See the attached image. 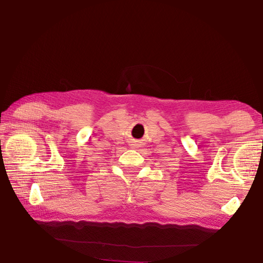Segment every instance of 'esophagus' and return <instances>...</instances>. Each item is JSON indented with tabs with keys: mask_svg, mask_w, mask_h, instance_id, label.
Wrapping results in <instances>:
<instances>
[{
	"mask_svg": "<svg viewBox=\"0 0 263 263\" xmlns=\"http://www.w3.org/2000/svg\"><path fill=\"white\" fill-rule=\"evenodd\" d=\"M131 147H132V148H137V147H139V144H138L137 141H135V142H133V144H131Z\"/></svg>",
	"mask_w": 263,
	"mask_h": 263,
	"instance_id": "esophagus-1",
	"label": "esophagus"
}]
</instances>
